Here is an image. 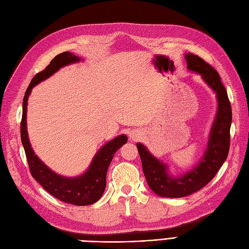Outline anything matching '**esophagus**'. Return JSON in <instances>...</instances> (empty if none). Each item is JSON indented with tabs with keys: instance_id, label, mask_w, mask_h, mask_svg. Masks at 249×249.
<instances>
[{
	"instance_id": "obj_1",
	"label": "esophagus",
	"mask_w": 249,
	"mask_h": 249,
	"mask_svg": "<svg viewBox=\"0 0 249 249\" xmlns=\"http://www.w3.org/2000/svg\"><path fill=\"white\" fill-rule=\"evenodd\" d=\"M129 136H130V139L136 140V139H138V138L140 137V134H139L137 131H132V132L129 134Z\"/></svg>"
}]
</instances>
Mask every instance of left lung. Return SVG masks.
I'll return each mask as SVG.
<instances>
[{"mask_svg": "<svg viewBox=\"0 0 249 249\" xmlns=\"http://www.w3.org/2000/svg\"><path fill=\"white\" fill-rule=\"evenodd\" d=\"M185 59L187 69L200 74L203 82L216 93L217 111L211 126L205 153L196 166L187 172L172 175L168 164L150 154L144 144L139 142L136 144L146 182L150 189L161 197H184L200 190L220 169L227 160L230 149L231 108L219 74L200 57L191 53L186 54Z\"/></svg>", "mask_w": 249, "mask_h": 249, "instance_id": "left-lung-1", "label": "left lung"}]
</instances>
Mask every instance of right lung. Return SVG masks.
<instances>
[{
  "label": "right lung",
  "instance_id": "1",
  "mask_svg": "<svg viewBox=\"0 0 249 249\" xmlns=\"http://www.w3.org/2000/svg\"><path fill=\"white\" fill-rule=\"evenodd\" d=\"M82 60V58L73 55L71 52H64L53 59L46 70L35 74L26 90L22 101V117L20 123L21 143L25 148L32 177L53 196L74 206L92 205L102 197L106 188L107 171L113 156L127 142V137L124 134L119 135L103 145L93 157L88 169L82 175L72 178L60 176L48 167L34 153L28 136L27 106L29 95L33 87L53 76L62 67L80 62Z\"/></svg>",
  "mask_w": 249,
  "mask_h": 249
}]
</instances>
